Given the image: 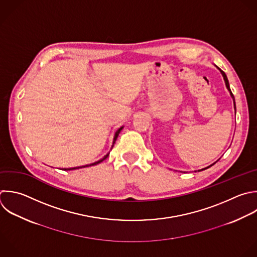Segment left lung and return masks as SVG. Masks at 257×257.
<instances>
[{
	"instance_id": "obj_1",
	"label": "left lung",
	"mask_w": 257,
	"mask_h": 257,
	"mask_svg": "<svg viewBox=\"0 0 257 257\" xmlns=\"http://www.w3.org/2000/svg\"><path fill=\"white\" fill-rule=\"evenodd\" d=\"M219 70H220V72H221V74L223 75V78H224V81H225V84H226V87H227V89L229 90V92H230V95H231V97L233 98V102H234V108H235V112H236V105H235V99H234V95L232 94V92H231V89H230V86H229V82H228V79H227V76H226V74L224 73V71H222L219 67H217ZM215 164V163H214ZM214 164H212L211 166H209V167H207V168H205V169H202V170H200V171H203V170H206V169H208V168H210V167H212ZM199 171V172H200ZM196 172V171H195Z\"/></svg>"
}]
</instances>
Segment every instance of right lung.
Returning <instances> with one entry per match:
<instances>
[{"label":"right lung","mask_w":257,"mask_h":257,"mask_svg":"<svg viewBox=\"0 0 257 257\" xmlns=\"http://www.w3.org/2000/svg\"><path fill=\"white\" fill-rule=\"evenodd\" d=\"M122 127L123 126H121L120 128H118L116 132H115V135H114V138H113V143H112V147L111 148H113V145H114V143H115V141H116V139H117V137H118V135H119V133H120V131L122 130ZM108 155H109V153L108 154H106L101 160H99V161H97V162H95V163H92V164H90V165H86V166H82V167H75V168H69V169H63L64 171H70V170H76V169H80V168H85V167H89V166H94V165H97V164H99V163H101L102 161H104L107 157H108Z\"/></svg>","instance_id":"right-lung-1"}]
</instances>
